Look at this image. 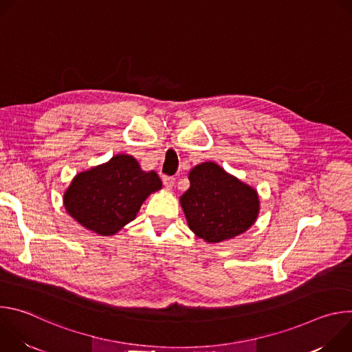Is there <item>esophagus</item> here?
I'll return each mask as SVG.
<instances>
[{
	"instance_id": "obj_1",
	"label": "esophagus",
	"mask_w": 352,
	"mask_h": 352,
	"mask_svg": "<svg viewBox=\"0 0 352 352\" xmlns=\"http://www.w3.org/2000/svg\"><path fill=\"white\" fill-rule=\"evenodd\" d=\"M163 184H164V186L170 190V189H173V186H174V184H175V178H174V177L164 175V177H163Z\"/></svg>"
}]
</instances>
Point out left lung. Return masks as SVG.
I'll use <instances>...</instances> for the list:
<instances>
[{
	"label": "left lung",
	"mask_w": 352,
	"mask_h": 352,
	"mask_svg": "<svg viewBox=\"0 0 352 352\" xmlns=\"http://www.w3.org/2000/svg\"><path fill=\"white\" fill-rule=\"evenodd\" d=\"M189 189L179 197L189 228L216 243L245 232L259 214L256 189L206 162L189 171Z\"/></svg>",
	"instance_id": "left-lung-1"
}]
</instances>
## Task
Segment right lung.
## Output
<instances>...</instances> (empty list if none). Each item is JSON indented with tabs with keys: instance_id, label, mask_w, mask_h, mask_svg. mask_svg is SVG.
Segmentation results:
<instances>
[{
	"instance_id": "1",
	"label": "right lung",
	"mask_w": 352,
	"mask_h": 352,
	"mask_svg": "<svg viewBox=\"0 0 352 352\" xmlns=\"http://www.w3.org/2000/svg\"><path fill=\"white\" fill-rule=\"evenodd\" d=\"M162 185L155 171H143L129 155H117L76 174L64 193V206L85 228L110 236L135 220L146 197Z\"/></svg>"
}]
</instances>
